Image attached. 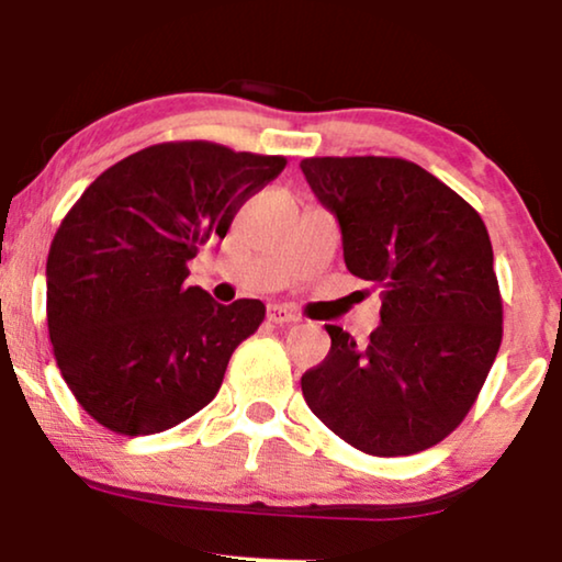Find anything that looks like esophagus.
<instances>
[{"instance_id": "esophagus-1", "label": "esophagus", "mask_w": 562, "mask_h": 562, "mask_svg": "<svg viewBox=\"0 0 562 562\" xmlns=\"http://www.w3.org/2000/svg\"><path fill=\"white\" fill-rule=\"evenodd\" d=\"M267 317L269 322H274V325H293V322H299V314H293L285 306H269Z\"/></svg>"}]
</instances>
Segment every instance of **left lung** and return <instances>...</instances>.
<instances>
[{
    "label": "left lung",
    "instance_id": "left-lung-1",
    "mask_svg": "<svg viewBox=\"0 0 562 562\" xmlns=\"http://www.w3.org/2000/svg\"><path fill=\"white\" fill-rule=\"evenodd\" d=\"M344 235L348 272L383 288L364 346L325 325L330 353L301 378L308 409L353 449H430L479 398L502 344L494 250L479 211L404 158H306Z\"/></svg>",
    "mask_w": 562,
    "mask_h": 562
}]
</instances>
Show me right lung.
<instances>
[{
	"instance_id": "right-lung-1",
	"label": "right lung",
	"mask_w": 562,
	"mask_h": 562,
	"mask_svg": "<svg viewBox=\"0 0 562 562\" xmlns=\"http://www.w3.org/2000/svg\"><path fill=\"white\" fill-rule=\"evenodd\" d=\"M282 156L164 142L102 171L63 218L47 259V327L63 380L113 434L184 423L222 389L267 306H222L187 285L200 245L224 240Z\"/></svg>"
}]
</instances>
